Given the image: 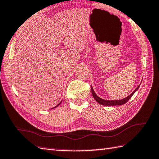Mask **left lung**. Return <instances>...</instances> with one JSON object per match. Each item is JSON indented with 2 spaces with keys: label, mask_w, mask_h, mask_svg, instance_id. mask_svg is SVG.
I'll use <instances>...</instances> for the list:
<instances>
[{
  "label": "left lung",
  "mask_w": 159,
  "mask_h": 159,
  "mask_svg": "<svg viewBox=\"0 0 159 159\" xmlns=\"http://www.w3.org/2000/svg\"><path fill=\"white\" fill-rule=\"evenodd\" d=\"M139 86L140 85H139L137 88H136L135 90H134V92H132V93L129 95V96L126 97L124 99H119V100H106V99L100 98L99 96H98L96 93H95V91L93 90V87H92V86H91V93H92V95H93V97L94 98V99L99 103V104H100L103 106H119V105L125 104V103H127L129 100L130 98L132 97V95L138 91Z\"/></svg>",
  "instance_id": "left-lung-1"
}]
</instances>
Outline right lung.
Listing matches in <instances>:
<instances>
[{"instance_id": "obj_1", "label": "right lung", "mask_w": 159, "mask_h": 159, "mask_svg": "<svg viewBox=\"0 0 159 159\" xmlns=\"http://www.w3.org/2000/svg\"><path fill=\"white\" fill-rule=\"evenodd\" d=\"M61 102H62V101H61V102H60V104H57V105L56 106H55V107H53V108H56V107H57V106H58L59 105H60V104H61ZM53 108H52V109H53Z\"/></svg>"}]
</instances>
